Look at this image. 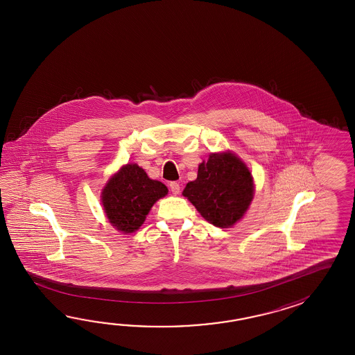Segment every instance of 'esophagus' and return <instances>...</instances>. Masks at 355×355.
Listing matches in <instances>:
<instances>
[{
	"label": "esophagus",
	"instance_id": "esophagus-1",
	"mask_svg": "<svg viewBox=\"0 0 355 355\" xmlns=\"http://www.w3.org/2000/svg\"><path fill=\"white\" fill-rule=\"evenodd\" d=\"M168 185H170V189H171L173 194H180V185H179V182L171 181Z\"/></svg>",
	"mask_w": 355,
	"mask_h": 355
}]
</instances>
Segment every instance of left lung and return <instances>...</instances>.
Returning a JSON list of instances; mask_svg holds the SVG:
<instances>
[{
    "label": "left lung",
    "mask_w": 355,
    "mask_h": 355,
    "mask_svg": "<svg viewBox=\"0 0 355 355\" xmlns=\"http://www.w3.org/2000/svg\"><path fill=\"white\" fill-rule=\"evenodd\" d=\"M254 194L252 176L245 164L232 153H211L198 168L182 196L213 226H232L248 211Z\"/></svg>",
    "instance_id": "left-lung-1"
}]
</instances>
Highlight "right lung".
Masks as SVG:
<instances>
[{
	"instance_id": "right-lung-1",
	"label": "right lung",
	"mask_w": 355,
	"mask_h": 355,
	"mask_svg": "<svg viewBox=\"0 0 355 355\" xmlns=\"http://www.w3.org/2000/svg\"><path fill=\"white\" fill-rule=\"evenodd\" d=\"M167 191L161 181L151 180L144 168L129 164L107 182L103 205L110 223L118 231L130 234L142 226L152 205Z\"/></svg>"
}]
</instances>
